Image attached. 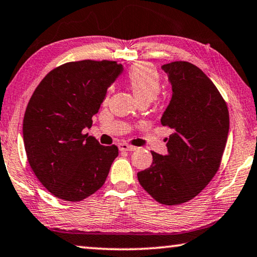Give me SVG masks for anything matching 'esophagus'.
I'll use <instances>...</instances> for the list:
<instances>
[{
  "mask_svg": "<svg viewBox=\"0 0 257 257\" xmlns=\"http://www.w3.org/2000/svg\"><path fill=\"white\" fill-rule=\"evenodd\" d=\"M119 150L120 151H135V150H137V148H136V146L129 145L127 143H120L119 144Z\"/></svg>",
  "mask_w": 257,
  "mask_h": 257,
  "instance_id": "obj_1",
  "label": "esophagus"
}]
</instances>
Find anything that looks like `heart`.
Returning <instances> with one entry per match:
<instances>
[{
	"label": "heart",
	"instance_id": "obj_1",
	"mask_svg": "<svg viewBox=\"0 0 257 257\" xmlns=\"http://www.w3.org/2000/svg\"><path fill=\"white\" fill-rule=\"evenodd\" d=\"M128 83L136 98L152 101L161 90V80L152 65L140 63L134 65L128 72Z\"/></svg>",
	"mask_w": 257,
	"mask_h": 257
}]
</instances>
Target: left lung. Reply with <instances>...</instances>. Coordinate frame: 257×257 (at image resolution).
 <instances>
[{
	"instance_id": "left-lung-1",
	"label": "left lung",
	"mask_w": 257,
	"mask_h": 257,
	"mask_svg": "<svg viewBox=\"0 0 257 257\" xmlns=\"http://www.w3.org/2000/svg\"><path fill=\"white\" fill-rule=\"evenodd\" d=\"M173 96L161 124L173 129L167 156L151 152L150 168L137 174L151 197L167 206L193 199L217 173L229 134V111L210 79L195 65H162Z\"/></svg>"
}]
</instances>
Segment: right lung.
<instances>
[{"label":"right lung","instance_id":"1","mask_svg":"<svg viewBox=\"0 0 257 257\" xmlns=\"http://www.w3.org/2000/svg\"><path fill=\"white\" fill-rule=\"evenodd\" d=\"M123 66L111 60L66 63L49 72L28 101L24 145L32 170L55 197L81 201L104 185L115 145L83 134Z\"/></svg>","mask_w":257,"mask_h":257}]
</instances>
